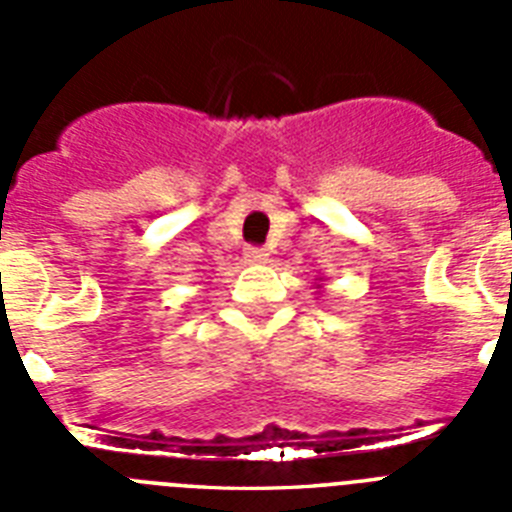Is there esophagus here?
<instances>
[{"instance_id": "esophagus-1", "label": "esophagus", "mask_w": 512, "mask_h": 512, "mask_svg": "<svg viewBox=\"0 0 512 512\" xmlns=\"http://www.w3.org/2000/svg\"><path fill=\"white\" fill-rule=\"evenodd\" d=\"M243 256H246V261H248V264H264V261H266V256H269V253H266V248H259V246H248L246 251H243Z\"/></svg>"}]
</instances>
